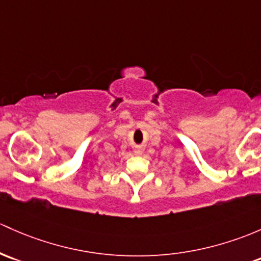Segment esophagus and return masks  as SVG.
<instances>
[{"instance_id": "34e87169", "label": "esophagus", "mask_w": 261, "mask_h": 261, "mask_svg": "<svg viewBox=\"0 0 261 261\" xmlns=\"http://www.w3.org/2000/svg\"><path fill=\"white\" fill-rule=\"evenodd\" d=\"M135 153H136V155H141V153H142V149H141V147H136V149H135Z\"/></svg>"}]
</instances>
